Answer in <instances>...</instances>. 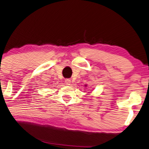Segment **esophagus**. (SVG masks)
<instances>
[{"label":"esophagus","mask_w":149,"mask_h":149,"mask_svg":"<svg viewBox=\"0 0 149 149\" xmlns=\"http://www.w3.org/2000/svg\"><path fill=\"white\" fill-rule=\"evenodd\" d=\"M65 84H67V85H69V84L71 83V81H70L69 79H65Z\"/></svg>","instance_id":"obj_1"}]
</instances>
